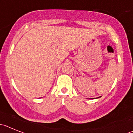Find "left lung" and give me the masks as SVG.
I'll return each instance as SVG.
<instances>
[{
  "mask_svg": "<svg viewBox=\"0 0 133 133\" xmlns=\"http://www.w3.org/2000/svg\"><path fill=\"white\" fill-rule=\"evenodd\" d=\"M98 98H100V97H98Z\"/></svg>",
  "mask_w": 133,
  "mask_h": 133,
  "instance_id": "obj_1",
  "label": "left lung"
}]
</instances>
